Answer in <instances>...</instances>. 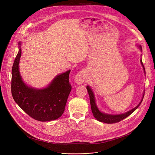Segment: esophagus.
Here are the masks:
<instances>
[{
	"mask_svg": "<svg viewBox=\"0 0 155 155\" xmlns=\"http://www.w3.org/2000/svg\"><path fill=\"white\" fill-rule=\"evenodd\" d=\"M87 74L85 71H80L74 77V81L78 85H81L87 80Z\"/></svg>",
	"mask_w": 155,
	"mask_h": 155,
	"instance_id": "34e87169",
	"label": "esophagus"
}]
</instances>
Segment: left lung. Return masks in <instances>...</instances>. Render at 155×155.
<instances>
[{"label": "left lung", "instance_id": "1", "mask_svg": "<svg viewBox=\"0 0 155 155\" xmlns=\"http://www.w3.org/2000/svg\"><path fill=\"white\" fill-rule=\"evenodd\" d=\"M137 46L140 49V51H142V48L141 46L137 45ZM140 62H141V64H142V65L143 67V70H144V72L145 74V67L143 66L142 59H140ZM87 89L88 90V94H89V96H90V101L91 108V111H92V113L93 114V116L94 117V118L97 120L101 122L106 123V124L116 123V122H118L124 119L125 118H126L127 117H128L129 116H130L132 113V112H134L140 106V105L141 104V103L143 101V99L144 94H145V90H144L141 101H140V102L138 103V104L136 107L132 109L131 110L127 111V112H125V113H123V114H107V113H105V112H101L99 109V108L97 107V106L96 103L95 96H94V92H93V90L88 85L87 87Z\"/></svg>", "mask_w": 155, "mask_h": 155}]
</instances>
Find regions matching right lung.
Here are the masks:
<instances>
[{
	"label": "right lung",
	"mask_w": 155,
	"mask_h": 155,
	"mask_svg": "<svg viewBox=\"0 0 155 155\" xmlns=\"http://www.w3.org/2000/svg\"><path fill=\"white\" fill-rule=\"evenodd\" d=\"M21 43L12 70L11 90L13 100L26 113L35 120L47 122L59 118L64 113L68 95L72 90L69 83L70 70L56 76L43 88L27 85L19 70Z\"/></svg>",
	"instance_id": "right-lung-1"
}]
</instances>
